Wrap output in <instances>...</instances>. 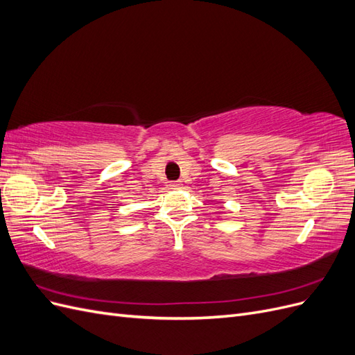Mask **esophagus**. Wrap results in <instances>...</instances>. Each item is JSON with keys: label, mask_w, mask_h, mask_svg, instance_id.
Here are the masks:
<instances>
[{"label": "esophagus", "mask_w": 355, "mask_h": 355, "mask_svg": "<svg viewBox=\"0 0 355 355\" xmlns=\"http://www.w3.org/2000/svg\"><path fill=\"white\" fill-rule=\"evenodd\" d=\"M182 187V184L180 182H170V188H173V189H176V188H180Z\"/></svg>", "instance_id": "34e87169"}]
</instances>
